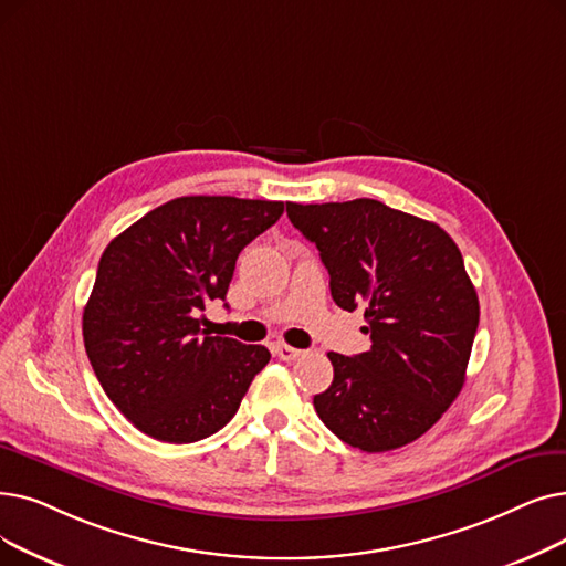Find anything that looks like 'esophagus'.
Masks as SVG:
<instances>
[{
	"label": "esophagus",
	"mask_w": 566,
	"mask_h": 566,
	"mask_svg": "<svg viewBox=\"0 0 566 566\" xmlns=\"http://www.w3.org/2000/svg\"><path fill=\"white\" fill-rule=\"evenodd\" d=\"M273 352H275L277 358H282V360H296V358L303 356L301 349H293V347H289V344H284V342H275V344H273Z\"/></svg>",
	"instance_id": "1"
}]
</instances>
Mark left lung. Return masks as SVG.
Here are the masks:
<instances>
[{
    "mask_svg": "<svg viewBox=\"0 0 566 566\" xmlns=\"http://www.w3.org/2000/svg\"><path fill=\"white\" fill-rule=\"evenodd\" d=\"M286 214L316 244L337 307H363L373 339L358 356L328 354L333 384L314 396L318 419L365 453L411 444L458 398L479 328L458 244L375 199L286 203Z\"/></svg>",
    "mask_w": 566,
    "mask_h": 566,
    "instance_id": "obj_1",
    "label": "left lung"
}]
</instances>
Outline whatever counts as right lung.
I'll use <instances>...</instances> for the list:
<instances>
[{
    "mask_svg": "<svg viewBox=\"0 0 566 566\" xmlns=\"http://www.w3.org/2000/svg\"><path fill=\"white\" fill-rule=\"evenodd\" d=\"M282 212V201L182 196L104 250L83 312L85 352L140 432L191 444L235 416L270 352L210 335L201 312L227 298L238 254Z\"/></svg>",
    "mask_w": 566,
    "mask_h": 566,
    "instance_id": "add662e5",
    "label": "right lung"
}]
</instances>
